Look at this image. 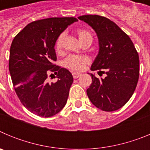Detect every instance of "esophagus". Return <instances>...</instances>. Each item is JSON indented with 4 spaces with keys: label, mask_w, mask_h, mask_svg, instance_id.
Listing matches in <instances>:
<instances>
[{
    "label": "esophagus",
    "mask_w": 150,
    "mask_h": 150,
    "mask_svg": "<svg viewBox=\"0 0 150 150\" xmlns=\"http://www.w3.org/2000/svg\"><path fill=\"white\" fill-rule=\"evenodd\" d=\"M72 75H73V77H74V79H77L78 77H79V76H81V74L76 73V72H73Z\"/></svg>",
    "instance_id": "obj_1"
}]
</instances>
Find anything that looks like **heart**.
<instances>
[{
	"label": "heart",
	"instance_id": "1",
	"mask_svg": "<svg viewBox=\"0 0 150 150\" xmlns=\"http://www.w3.org/2000/svg\"><path fill=\"white\" fill-rule=\"evenodd\" d=\"M79 40L82 43L87 40H92V36L88 30L85 28H79L76 30ZM64 34L62 33L57 38L55 43V50L57 52H60L63 47ZM90 60L85 55H71L64 61V66L67 68L74 71H81L84 69L85 66L89 63Z\"/></svg>",
	"mask_w": 150,
	"mask_h": 150
}]
</instances>
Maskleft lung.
<instances>
[{"mask_svg": "<svg viewBox=\"0 0 150 150\" xmlns=\"http://www.w3.org/2000/svg\"><path fill=\"white\" fill-rule=\"evenodd\" d=\"M78 18L88 23L98 38L99 52L91 71L104 69L103 72L107 74L104 79L91 74L92 82L86 90L88 98L102 110H117L128 101L137 86L138 53L128 34L109 18L98 15Z\"/></svg>", "mask_w": 150, "mask_h": 150, "instance_id": "1", "label": "left lung"}]
</instances>
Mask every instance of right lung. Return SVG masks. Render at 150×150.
Here are the masks:
<instances>
[{"instance_id": "obj_1", "label": "right lung", "mask_w": 150, "mask_h": 150, "mask_svg": "<svg viewBox=\"0 0 150 150\" xmlns=\"http://www.w3.org/2000/svg\"><path fill=\"white\" fill-rule=\"evenodd\" d=\"M77 21L74 17L34 21L12 42L9 71L13 87L24 107L37 116H54L67 103L74 79L68 70L52 63L57 60L54 47L59 34ZM50 72L57 75L58 81L47 82Z\"/></svg>"}]
</instances>
